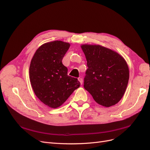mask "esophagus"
Instances as JSON below:
<instances>
[{"label": "esophagus", "instance_id": "esophagus-1", "mask_svg": "<svg viewBox=\"0 0 150 150\" xmlns=\"http://www.w3.org/2000/svg\"><path fill=\"white\" fill-rule=\"evenodd\" d=\"M78 80H79V82H80L81 84H83V79H82V78H79V79H78Z\"/></svg>", "mask_w": 150, "mask_h": 150}]
</instances>
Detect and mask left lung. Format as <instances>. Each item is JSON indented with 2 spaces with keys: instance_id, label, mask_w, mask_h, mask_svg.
<instances>
[{
  "instance_id": "left-lung-1",
  "label": "left lung",
  "mask_w": 150,
  "mask_h": 150,
  "mask_svg": "<svg viewBox=\"0 0 150 150\" xmlns=\"http://www.w3.org/2000/svg\"><path fill=\"white\" fill-rule=\"evenodd\" d=\"M87 61L84 88L104 107L118 103L128 86L129 67L117 52L100 45L81 46Z\"/></svg>"
}]
</instances>
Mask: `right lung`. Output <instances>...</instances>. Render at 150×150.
<instances>
[{"mask_svg":"<svg viewBox=\"0 0 150 150\" xmlns=\"http://www.w3.org/2000/svg\"><path fill=\"white\" fill-rule=\"evenodd\" d=\"M69 43L54 40L42 44L34 53L29 67L30 81L39 100L51 108L61 106L80 86L78 79L67 75L62 60Z\"/></svg>","mask_w":150,"mask_h":150,"instance_id":"right-lung-1","label":"right lung"}]
</instances>
